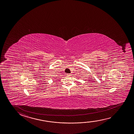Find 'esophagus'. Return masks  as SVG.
I'll return each mask as SVG.
<instances>
[{
    "mask_svg": "<svg viewBox=\"0 0 134 134\" xmlns=\"http://www.w3.org/2000/svg\"><path fill=\"white\" fill-rule=\"evenodd\" d=\"M67 76H71V74H70V73H68V74H67V75H66Z\"/></svg>",
    "mask_w": 134,
    "mask_h": 134,
    "instance_id": "34e87169",
    "label": "esophagus"
}]
</instances>
